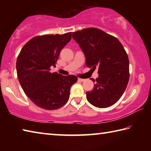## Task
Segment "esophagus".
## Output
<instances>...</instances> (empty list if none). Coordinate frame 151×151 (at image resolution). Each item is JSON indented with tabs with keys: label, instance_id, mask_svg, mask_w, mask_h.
<instances>
[{
	"label": "esophagus",
	"instance_id": "34e87169",
	"mask_svg": "<svg viewBox=\"0 0 151 151\" xmlns=\"http://www.w3.org/2000/svg\"><path fill=\"white\" fill-rule=\"evenodd\" d=\"M78 80L79 81L83 82V81H85V79H84V78H78Z\"/></svg>",
	"mask_w": 151,
	"mask_h": 151
}]
</instances>
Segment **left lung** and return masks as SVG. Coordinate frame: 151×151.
Instances as JSON below:
<instances>
[{
    "mask_svg": "<svg viewBox=\"0 0 151 151\" xmlns=\"http://www.w3.org/2000/svg\"><path fill=\"white\" fill-rule=\"evenodd\" d=\"M73 38L83 50L87 67L99 69V77L91 79L96 82L93 89L86 93L88 101L98 108L113 105L129 80V60L123 46L116 37L96 28L74 32Z\"/></svg>",
    "mask_w": 151,
    "mask_h": 151,
    "instance_id": "left-lung-1",
    "label": "left lung"
}]
</instances>
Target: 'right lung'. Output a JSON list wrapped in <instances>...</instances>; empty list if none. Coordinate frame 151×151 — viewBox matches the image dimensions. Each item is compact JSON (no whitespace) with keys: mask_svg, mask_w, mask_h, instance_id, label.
Here are the masks:
<instances>
[{"mask_svg":"<svg viewBox=\"0 0 151 151\" xmlns=\"http://www.w3.org/2000/svg\"><path fill=\"white\" fill-rule=\"evenodd\" d=\"M72 32L37 36L28 41L17 60V73L24 93L36 105L56 110L67 103L70 90L78 80L75 75L50 73Z\"/></svg>","mask_w":151,"mask_h":151,"instance_id":"obj_1","label":"right lung"}]
</instances>
